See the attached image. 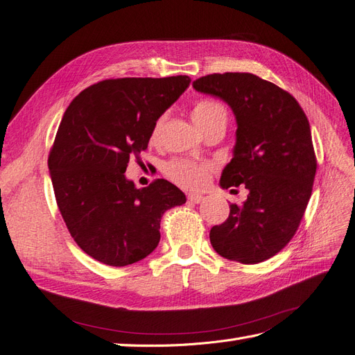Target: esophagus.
I'll return each instance as SVG.
<instances>
[{
  "label": "esophagus",
  "instance_id": "1",
  "mask_svg": "<svg viewBox=\"0 0 355 355\" xmlns=\"http://www.w3.org/2000/svg\"><path fill=\"white\" fill-rule=\"evenodd\" d=\"M202 196H200V194H188V201L189 202H192V204H198V202H201L202 201Z\"/></svg>",
  "mask_w": 355,
  "mask_h": 355
}]
</instances>
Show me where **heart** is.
Wrapping results in <instances>:
<instances>
[{
    "label": "heart",
    "instance_id": "heart-1",
    "mask_svg": "<svg viewBox=\"0 0 355 355\" xmlns=\"http://www.w3.org/2000/svg\"><path fill=\"white\" fill-rule=\"evenodd\" d=\"M220 118L227 120V111H225L220 103L214 101H200L194 105V108H192V120H194V123L200 128L206 127L213 121L220 120ZM163 121V116L158 118L155 121L151 132V141H157L158 139ZM164 173L171 182H175L180 188L200 189L207 184L210 167L207 164L197 163V161L178 158L168 161L164 167Z\"/></svg>",
    "mask_w": 355,
    "mask_h": 355
}]
</instances>
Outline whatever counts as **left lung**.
<instances>
[{
    "label": "left lung",
    "instance_id": "obj_1",
    "mask_svg": "<svg viewBox=\"0 0 355 355\" xmlns=\"http://www.w3.org/2000/svg\"><path fill=\"white\" fill-rule=\"evenodd\" d=\"M192 87L231 106L237 139L220 187L249 189L210 230V243L230 261L263 262L293 239L313 192L317 159L308 118L292 94L249 72L210 73Z\"/></svg>",
    "mask_w": 355,
    "mask_h": 355
}]
</instances>
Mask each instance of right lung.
Segmentation results:
<instances>
[{
  "instance_id": "add662e5",
  "label": "right lung",
  "mask_w": 355,
  "mask_h": 355,
  "mask_svg": "<svg viewBox=\"0 0 355 355\" xmlns=\"http://www.w3.org/2000/svg\"><path fill=\"white\" fill-rule=\"evenodd\" d=\"M189 83L188 75L103 80L63 114L49 155L51 184L69 234L93 259L111 266L142 261L159 243L164 211L185 204L166 179L137 189L124 173Z\"/></svg>"
}]
</instances>
